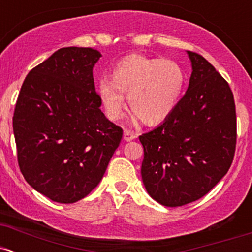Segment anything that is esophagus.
<instances>
[{"instance_id":"obj_1","label":"esophagus","mask_w":252,"mask_h":252,"mask_svg":"<svg viewBox=\"0 0 252 252\" xmlns=\"http://www.w3.org/2000/svg\"><path fill=\"white\" fill-rule=\"evenodd\" d=\"M123 138H124V141H126V142H130V141L135 140L136 134L134 131H131V130H124Z\"/></svg>"}]
</instances>
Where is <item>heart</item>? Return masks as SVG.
I'll return each instance as SVG.
<instances>
[{"instance_id":"obj_1","label":"heart","mask_w":252,"mask_h":252,"mask_svg":"<svg viewBox=\"0 0 252 252\" xmlns=\"http://www.w3.org/2000/svg\"><path fill=\"white\" fill-rule=\"evenodd\" d=\"M186 85V73L174 60L129 56L110 72V80L97 84V96L106 116L118 120L128 97L135 117L148 126L163 122L180 102Z\"/></svg>"}]
</instances>
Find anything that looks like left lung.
<instances>
[{"mask_svg": "<svg viewBox=\"0 0 252 252\" xmlns=\"http://www.w3.org/2000/svg\"><path fill=\"white\" fill-rule=\"evenodd\" d=\"M192 73L186 94L168 118L141 135V175L158 204L198 200L227 173L236 148V108L226 80L204 57L187 51Z\"/></svg>", "mask_w": 252, "mask_h": 252, "instance_id": "left-lung-1", "label": "left lung"}]
</instances>
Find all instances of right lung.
Instances as JSON below:
<instances>
[{
	"label": "right lung",
	"instance_id": "right-lung-1",
	"mask_svg": "<svg viewBox=\"0 0 252 252\" xmlns=\"http://www.w3.org/2000/svg\"><path fill=\"white\" fill-rule=\"evenodd\" d=\"M89 47L54 52L26 77L13 117L17 160L34 189L72 204L102 180L123 130L100 110Z\"/></svg>",
	"mask_w": 252,
	"mask_h": 252
}]
</instances>
